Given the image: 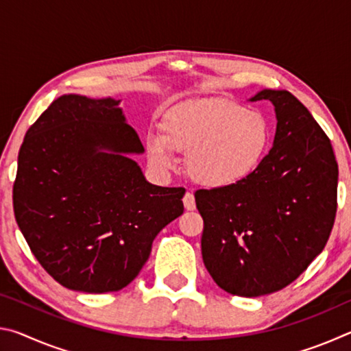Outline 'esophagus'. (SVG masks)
I'll use <instances>...</instances> for the list:
<instances>
[{"label": "esophagus", "mask_w": 351, "mask_h": 351, "mask_svg": "<svg viewBox=\"0 0 351 351\" xmlns=\"http://www.w3.org/2000/svg\"><path fill=\"white\" fill-rule=\"evenodd\" d=\"M182 203L187 210H195V207H197V203H195V195L192 192H187L184 195Z\"/></svg>", "instance_id": "esophagus-1"}]
</instances>
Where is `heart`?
<instances>
[{"label": "heart", "instance_id": "heart-1", "mask_svg": "<svg viewBox=\"0 0 351 351\" xmlns=\"http://www.w3.org/2000/svg\"><path fill=\"white\" fill-rule=\"evenodd\" d=\"M271 125L263 112L224 99L176 105L161 121V136L147 139L154 167L175 165L171 152L187 154V171L201 186L232 187L251 178L266 156Z\"/></svg>", "mask_w": 351, "mask_h": 351}]
</instances>
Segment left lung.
Masks as SVG:
<instances>
[{
	"mask_svg": "<svg viewBox=\"0 0 351 351\" xmlns=\"http://www.w3.org/2000/svg\"><path fill=\"white\" fill-rule=\"evenodd\" d=\"M277 127L257 171L232 187L198 190L201 252L226 293L258 297L294 282L324 251L336 217L337 162L311 112L285 90H261Z\"/></svg>",
	"mask_w": 351,
	"mask_h": 351,
	"instance_id": "left-lung-1",
	"label": "left lung"
}]
</instances>
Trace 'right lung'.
Here are the masks:
<instances>
[{"mask_svg": "<svg viewBox=\"0 0 351 351\" xmlns=\"http://www.w3.org/2000/svg\"><path fill=\"white\" fill-rule=\"evenodd\" d=\"M121 100L64 94L27 130L19 153L14 212L40 265L64 288H125L152 243L182 215V187L150 184Z\"/></svg>", "mask_w": 351, "mask_h": 351, "instance_id": "1", "label": "right lung"}]
</instances>
